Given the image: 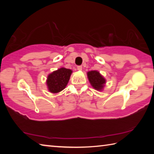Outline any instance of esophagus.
<instances>
[{
	"label": "esophagus",
	"mask_w": 154,
	"mask_h": 154,
	"mask_svg": "<svg viewBox=\"0 0 154 154\" xmlns=\"http://www.w3.org/2000/svg\"><path fill=\"white\" fill-rule=\"evenodd\" d=\"M77 70H78V71H82V66H77Z\"/></svg>",
	"instance_id": "1"
}]
</instances>
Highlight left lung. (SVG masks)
<instances>
[{
  "label": "left lung",
  "mask_w": 154,
  "mask_h": 154,
  "mask_svg": "<svg viewBox=\"0 0 154 154\" xmlns=\"http://www.w3.org/2000/svg\"><path fill=\"white\" fill-rule=\"evenodd\" d=\"M88 78L92 86L95 90L101 91L106 83V80L97 71H91L87 72Z\"/></svg>",
  "instance_id": "8db88e82"
}]
</instances>
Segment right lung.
<instances>
[{"label":"right lung","instance_id":"obj_1","mask_svg":"<svg viewBox=\"0 0 154 154\" xmlns=\"http://www.w3.org/2000/svg\"><path fill=\"white\" fill-rule=\"evenodd\" d=\"M71 69L62 67L49 74L47 79L48 90L51 93H58L66 88L72 73Z\"/></svg>","mask_w":154,"mask_h":154}]
</instances>
